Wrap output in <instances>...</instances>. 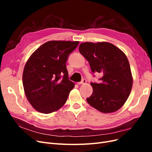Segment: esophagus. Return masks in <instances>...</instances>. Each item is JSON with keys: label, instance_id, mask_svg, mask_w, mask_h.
Here are the masks:
<instances>
[{"label": "esophagus", "instance_id": "1", "mask_svg": "<svg viewBox=\"0 0 152 152\" xmlns=\"http://www.w3.org/2000/svg\"><path fill=\"white\" fill-rule=\"evenodd\" d=\"M86 82H87V80L86 79H82L80 82H77V84H79V85H80V84H84L86 83Z\"/></svg>", "mask_w": 152, "mask_h": 152}]
</instances>
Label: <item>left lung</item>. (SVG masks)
Returning <instances> with one entry per match:
<instances>
[{
  "mask_svg": "<svg viewBox=\"0 0 152 152\" xmlns=\"http://www.w3.org/2000/svg\"><path fill=\"white\" fill-rule=\"evenodd\" d=\"M79 49L89 61L92 72L103 73L99 83H91L93 92L86 99L87 103L103 113L120 109L132 86L131 67L126 54L108 42L82 43Z\"/></svg>",
  "mask_w": 152,
  "mask_h": 152,
  "instance_id": "8db88e82",
  "label": "left lung"
}]
</instances>
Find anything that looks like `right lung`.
<instances>
[{"mask_svg": "<svg viewBox=\"0 0 152 152\" xmlns=\"http://www.w3.org/2000/svg\"><path fill=\"white\" fill-rule=\"evenodd\" d=\"M79 42L49 41L31 54L23 73L27 99L37 111L50 113L66 102L75 84L69 80L66 63Z\"/></svg>", "mask_w": 152, "mask_h": 152, "instance_id": "obj_1", "label": "right lung"}]
</instances>
